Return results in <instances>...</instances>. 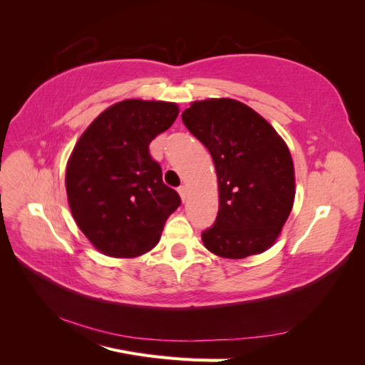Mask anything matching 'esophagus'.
<instances>
[{"label": "esophagus", "mask_w": 365, "mask_h": 365, "mask_svg": "<svg viewBox=\"0 0 365 365\" xmlns=\"http://www.w3.org/2000/svg\"><path fill=\"white\" fill-rule=\"evenodd\" d=\"M178 193H180V196H181L182 202H184L185 197H187V189H185V185H180V187H178Z\"/></svg>", "instance_id": "1"}]
</instances>
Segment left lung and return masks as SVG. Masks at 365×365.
<instances>
[{
    "label": "left lung",
    "instance_id": "left-lung-1",
    "mask_svg": "<svg viewBox=\"0 0 365 365\" xmlns=\"http://www.w3.org/2000/svg\"><path fill=\"white\" fill-rule=\"evenodd\" d=\"M181 118L208 149L217 175L219 212L202 233L205 248L227 259L267 251L294 204L288 146L267 120L233 98L193 102Z\"/></svg>",
    "mask_w": 365,
    "mask_h": 365
}]
</instances>
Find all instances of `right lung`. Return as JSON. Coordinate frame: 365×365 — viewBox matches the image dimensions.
<instances>
[{"label": "right lung", "instance_id": "add662e5", "mask_svg": "<svg viewBox=\"0 0 365 365\" xmlns=\"http://www.w3.org/2000/svg\"><path fill=\"white\" fill-rule=\"evenodd\" d=\"M180 109L155 101L118 102L76 143L65 173L77 227L106 256L137 257L158 244L181 197L163 182L150 141L169 129Z\"/></svg>", "mask_w": 365, "mask_h": 365}]
</instances>
